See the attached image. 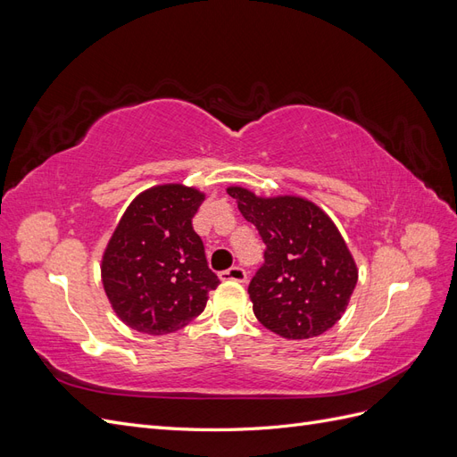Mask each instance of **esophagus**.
<instances>
[{"instance_id":"obj_1","label":"esophagus","mask_w":457,"mask_h":457,"mask_svg":"<svg viewBox=\"0 0 457 457\" xmlns=\"http://www.w3.org/2000/svg\"><path fill=\"white\" fill-rule=\"evenodd\" d=\"M220 280H232V282H245L247 272L242 267H230L219 274Z\"/></svg>"}]
</instances>
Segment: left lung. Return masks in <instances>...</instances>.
Instances as JSON below:
<instances>
[{
	"label": "left lung",
	"mask_w": 457,
	"mask_h": 457,
	"mask_svg": "<svg viewBox=\"0 0 457 457\" xmlns=\"http://www.w3.org/2000/svg\"><path fill=\"white\" fill-rule=\"evenodd\" d=\"M227 192L267 245L247 287L257 320L286 339L324 334L343 316L358 280L334 220L305 198H259L242 187Z\"/></svg>",
	"instance_id": "1"
}]
</instances>
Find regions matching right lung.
<instances>
[{"label": "right lung", "mask_w": 457, "mask_h": 457, "mask_svg": "<svg viewBox=\"0 0 457 457\" xmlns=\"http://www.w3.org/2000/svg\"><path fill=\"white\" fill-rule=\"evenodd\" d=\"M202 202L196 188L162 185L137 196L120 219L101 274L110 305L131 329L150 336L181 329L219 286L192 228Z\"/></svg>", "instance_id": "add662e5"}]
</instances>
